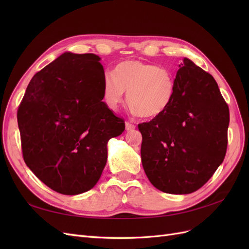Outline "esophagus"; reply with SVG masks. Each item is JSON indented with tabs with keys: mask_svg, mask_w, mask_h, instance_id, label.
Listing matches in <instances>:
<instances>
[{
	"mask_svg": "<svg viewBox=\"0 0 249 249\" xmlns=\"http://www.w3.org/2000/svg\"><path fill=\"white\" fill-rule=\"evenodd\" d=\"M135 129V125L129 122H125V130L126 131H132Z\"/></svg>",
	"mask_w": 249,
	"mask_h": 249,
	"instance_id": "obj_1",
	"label": "esophagus"
}]
</instances>
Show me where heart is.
<instances>
[{"label":"heart","mask_w":249,"mask_h":249,"mask_svg":"<svg viewBox=\"0 0 249 249\" xmlns=\"http://www.w3.org/2000/svg\"><path fill=\"white\" fill-rule=\"evenodd\" d=\"M176 82L172 73L155 64L127 60L115 66L114 73H105L103 97L107 107L116 111L125 100L143 118L162 115L171 105Z\"/></svg>","instance_id":"obj_1"}]
</instances>
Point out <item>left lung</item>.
<instances>
[{
	"label": "left lung",
	"mask_w": 249,
	"mask_h": 249,
	"mask_svg": "<svg viewBox=\"0 0 249 249\" xmlns=\"http://www.w3.org/2000/svg\"><path fill=\"white\" fill-rule=\"evenodd\" d=\"M178 67L171 105L138 129L149 182L165 193L189 194L205 185L223 162L230 111L210 73L188 58Z\"/></svg>",
	"instance_id": "8db88e82"
}]
</instances>
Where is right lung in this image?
<instances>
[{"mask_svg": "<svg viewBox=\"0 0 249 249\" xmlns=\"http://www.w3.org/2000/svg\"><path fill=\"white\" fill-rule=\"evenodd\" d=\"M94 54L64 53L34 74L18 111L27 166L52 190L77 195L93 188L107 143L124 119L103 101L104 67Z\"/></svg>", "mask_w": 249, "mask_h": 249, "instance_id": "add662e5", "label": "right lung"}]
</instances>
